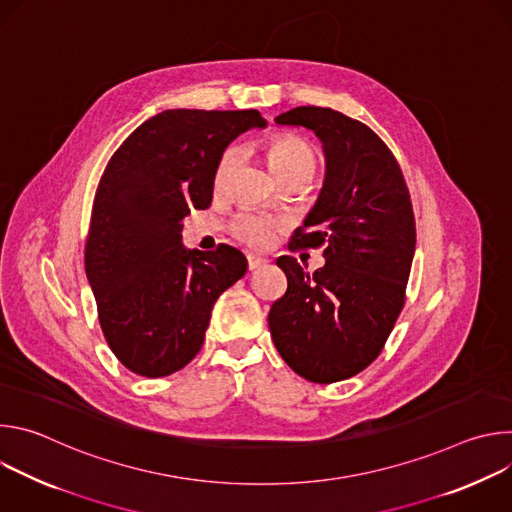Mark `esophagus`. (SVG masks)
<instances>
[{"instance_id":"obj_1","label":"esophagus","mask_w":512,"mask_h":512,"mask_svg":"<svg viewBox=\"0 0 512 512\" xmlns=\"http://www.w3.org/2000/svg\"><path fill=\"white\" fill-rule=\"evenodd\" d=\"M247 263H249V271H255V269H261L267 263V259H263L259 255H249Z\"/></svg>"}]
</instances>
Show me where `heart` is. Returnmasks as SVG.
I'll return each instance as SVG.
<instances>
[{
	"mask_svg": "<svg viewBox=\"0 0 512 512\" xmlns=\"http://www.w3.org/2000/svg\"><path fill=\"white\" fill-rule=\"evenodd\" d=\"M267 160L271 170L281 178H289L296 174H310L314 176L318 158L316 152L312 150V145L304 141L302 137L296 135H279L267 143ZM239 162V150L229 148L221 160H218V166L214 170V186L221 188L225 186L227 178L235 170ZM233 233L237 239L251 247H265L271 243L273 233H275V223L267 216H261L257 212H241L235 223H233Z\"/></svg>",
	"mask_w": 512,
	"mask_h": 512,
	"instance_id": "1",
	"label": "heart"
}]
</instances>
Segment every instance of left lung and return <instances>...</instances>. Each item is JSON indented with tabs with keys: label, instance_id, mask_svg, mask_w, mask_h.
I'll return each mask as SVG.
<instances>
[{
	"label": "left lung",
	"instance_id": "left-lung-1",
	"mask_svg": "<svg viewBox=\"0 0 512 512\" xmlns=\"http://www.w3.org/2000/svg\"><path fill=\"white\" fill-rule=\"evenodd\" d=\"M322 141L326 176L289 249L324 245V267L308 273L281 255L287 291L269 310L281 358L312 383L364 371L383 350L405 304L415 255V218L403 172L385 141L328 107H296L275 117Z\"/></svg>",
	"mask_w": 512,
	"mask_h": 512
}]
</instances>
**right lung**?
<instances>
[{
	"mask_svg": "<svg viewBox=\"0 0 512 512\" xmlns=\"http://www.w3.org/2000/svg\"><path fill=\"white\" fill-rule=\"evenodd\" d=\"M259 111L168 109L143 121L109 160L93 202L87 279L113 354L141 377H168L198 354L218 296L245 255L186 249L182 221L212 202L214 170Z\"/></svg>",
	"mask_w": 512,
	"mask_h": 512,
	"instance_id": "add662e5",
	"label": "right lung"
}]
</instances>
